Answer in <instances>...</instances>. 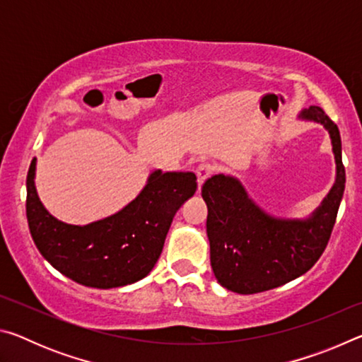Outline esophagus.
<instances>
[{"label": "esophagus", "mask_w": 362, "mask_h": 362, "mask_svg": "<svg viewBox=\"0 0 362 362\" xmlns=\"http://www.w3.org/2000/svg\"><path fill=\"white\" fill-rule=\"evenodd\" d=\"M214 170H216V168H214L209 163L199 164L198 169H196V177H198V188L203 187V183L214 174Z\"/></svg>", "instance_id": "1"}]
</instances>
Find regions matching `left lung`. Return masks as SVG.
<instances>
[{
	"instance_id": "left-lung-1",
	"label": "left lung",
	"mask_w": 362,
	"mask_h": 362,
	"mask_svg": "<svg viewBox=\"0 0 362 362\" xmlns=\"http://www.w3.org/2000/svg\"><path fill=\"white\" fill-rule=\"evenodd\" d=\"M298 119L326 127L335 158L334 185L311 216H269L254 203L241 180L231 175H214L201 189L207 204L206 231L211 265L218 284L231 292L247 296L302 276L317 262L329 243L345 192L340 132L320 107L303 108Z\"/></svg>"
}]
</instances>
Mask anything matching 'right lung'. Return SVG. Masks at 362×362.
<instances>
[{"instance_id":"right-lung-1","label":"right lung","mask_w":362,"mask_h":362,"mask_svg":"<svg viewBox=\"0 0 362 362\" xmlns=\"http://www.w3.org/2000/svg\"><path fill=\"white\" fill-rule=\"evenodd\" d=\"M36 158L27 175V218L41 255L78 284L113 289L148 274L164 246L175 212L196 192L193 173L153 170L136 199L88 225L56 218L38 198Z\"/></svg>"}]
</instances>
